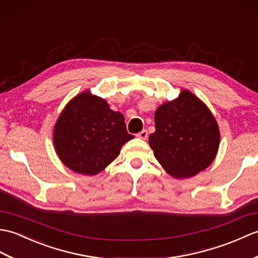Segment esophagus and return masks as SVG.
I'll list each match as a JSON object with an SVG mask.
<instances>
[{"label": "esophagus", "mask_w": 258, "mask_h": 258, "mask_svg": "<svg viewBox=\"0 0 258 258\" xmlns=\"http://www.w3.org/2000/svg\"><path fill=\"white\" fill-rule=\"evenodd\" d=\"M137 137H138V138H140V139L146 140L148 138V131L147 130H142V131H140L139 134H137Z\"/></svg>", "instance_id": "obj_1"}]
</instances>
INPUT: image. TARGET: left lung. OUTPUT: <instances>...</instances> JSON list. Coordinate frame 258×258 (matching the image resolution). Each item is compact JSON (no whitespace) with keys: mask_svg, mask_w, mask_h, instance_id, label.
Masks as SVG:
<instances>
[{"mask_svg":"<svg viewBox=\"0 0 258 258\" xmlns=\"http://www.w3.org/2000/svg\"><path fill=\"white\" fill-rule=\"evenodd\" d=\"M156 131L149 145L163 169L175 179L198 174L213 162L220 146V130L207 105L188 90L159 106Z\"/></svg>","mask_w":258,"mask_h":258,"instance_id":"8db88e82","label":"left lung"}]
</instances>
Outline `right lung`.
<instances>
[{
    "mask_svg": "<svg viewBox=\"0 0 258 258\" xmlns=\"http://www.w3.org/2000/svg\"><path fill=\"white\" fill-rule=\"evenodd\" d=\"M133 138L122 113L111 110L105 99L89 91L68 102L57 119L53 135L60 161L74 172L85 175L101 172Z\"/></svg>",
    "mask_w": 258,
    "mask_h": 258,
    "instance_id": "1",
    "label": "right lung"
}]
</instances>
